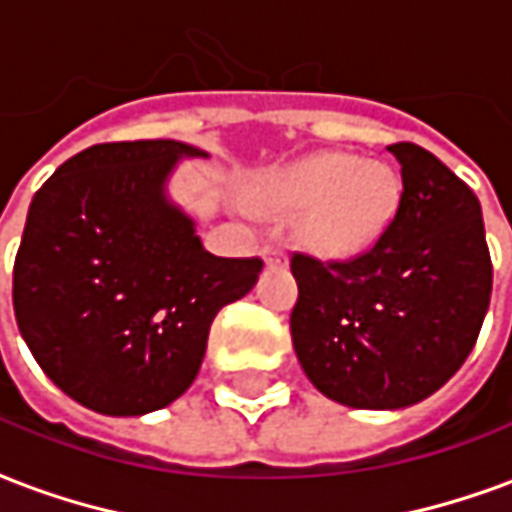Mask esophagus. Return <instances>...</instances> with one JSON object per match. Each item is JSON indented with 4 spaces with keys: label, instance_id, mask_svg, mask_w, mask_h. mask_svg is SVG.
I'll return each instance as SVG.
<instances>
[{
    "label": "esophagus",
    "instance_id": "1",
    "mask_svg": "<svg viewBox=\"0 0 512 512\" xmlns=\"http://www.w3.org/2000/svg\"><path fill=\"white\" fill-rule=\"evenodd\" d=\"M262 259L267 267H278V264H287V253L281 250V245H264Z\"/></svg>",
    "mask_w": 512,
    "mask_h": 512
}]
</instances>
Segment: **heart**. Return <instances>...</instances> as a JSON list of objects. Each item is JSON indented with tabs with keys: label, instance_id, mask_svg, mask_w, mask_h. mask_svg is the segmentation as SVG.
<instances>
[{
	"label": "heart",
	"instance_id": "heart-1",
	"mask_svg": "<svg viewBox=\"0 0 512 512\" xmlns=\"http://www.w3.org/2000/svg\"><path fill=\"white\" fill-rule=\"evenodd\" d=\"M264 214L295 217V239L323 259H351L376 245L401 200L396 169L348 153H315L250 186Z\"/></svg>",
	"mask_w": 512,
	"mask_h": 512
}]
</instances>
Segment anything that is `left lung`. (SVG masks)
Returning a JSON list of instances; mask_svg holds the SVG:
<instances>
[{"instance_id":"left-lung-1","label":"left lung","mask_w":512,"mask_h":512,"mask_svg":"<svg viewBox=\"0 0 512 512\" xmlns=\"http://www.w3.org/2000/svg\"><path fill=\"white\" fill-rule=\"evenodd\" d=\"M401 203L351 262L292 256L290 331L309 382L354 410H404L460 370L491 303L493 267L477 195L440 158L401 142Z\"/></svg>"}]
</instances>
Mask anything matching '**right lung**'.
Listing matches in <instances>:
<instances>
[{
    "mask_svg": "<svg viewBox=\"0 0 512 512\" xmlns=\"http://www.w3.org/2000/svg\"><path fill=\"white\" fill-rule=\"evenodd\" d=\"M192 144H94L35 192L13 267V309L35 362L100 415H147L181 398L222 306L245 298L262 259L203 248L169 197Z\"/></svg>",
    "mask_w": 512,
    "mask_h": 512,
    "instance_id": "obj_1",
    "label": "right lung"
}]
</instances>
